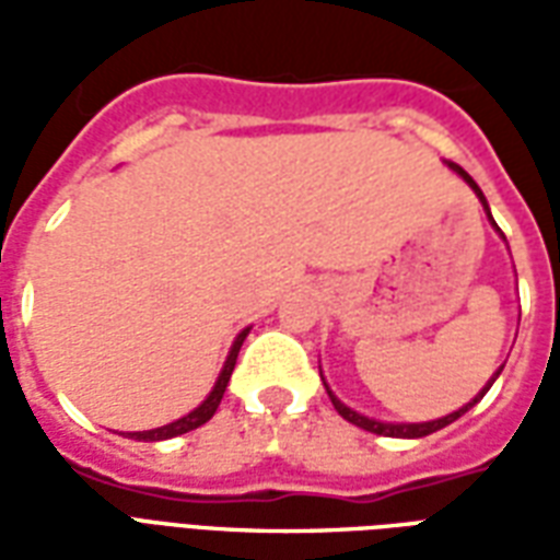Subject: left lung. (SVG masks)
Returning <instances> with one entry per match:
<instances>
[{"instance_id": "1", "label": "left lung", "mask_w": 560, "mask_h": 560, "mask_svg": "<svg viewBox=\"0 0 560 560\" xmlns=\"http://www.w3.org/2000/svg\"><path fill=\"white\" fill-rule=\"evenodd\" d=\"M450 167H453V171L458 173V176H462V179H465V183L470 185V188H474V195L480 197V203H482V209H486V212H489V203H486V197H482V191H480V185L474 183V179H470L468 173L462 171V167H458V164H453V161H450ZM489 219H492V212H489ZM492 224H494V219H492ZM501 369H504V365H501ZM501 369H498V372H494V377L501 375ZM494 377L492 381H489V387H492L494 384ZM486 387V389H489ZM486 389H482L480 396H477V399L470 401V405H465V408H458L456 413H446V417H441V420H432V422H401V425H396V422H377V420H369V417H363V413H357V411H351V408H348V405H341L339 399H336V396H332V393H329V399H332V405H336V411L341 413V417H345V420L348 422H353V425H360V429H365V432H375V434H387V438H422V434H432V432H438V429H444V425H450V422L453 420H458V417H462V413L468 411V408H474V405H477V401L482 399V396H486Z\"/></svg>"}]
</instances>
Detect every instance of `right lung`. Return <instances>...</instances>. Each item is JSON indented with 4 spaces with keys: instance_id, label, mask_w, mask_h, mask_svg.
Segmentation results:
<instances>
[{
    "instance_id": "obj_1",
    "label": "right lung",
    "mask_w": 560,
    "mask_h": 560,
    "mask_svg": "<svg viewBox=\"0 0 560 560\" xmlns=\"http://www.w3.org/2000/svg\"><path fill=\"white\" fill-rule=\"evenodd\" d=\"M245 336H248V329H243V332L236 336V341H233V348H231V357H228V363H224V369H221L215 387H212V393H209L207 401H203L200 408H195L191 413H185L183 420L171 422V425H161V429H152V432H135V434H128V438H140V441H167V438L191 432V429H197V425H203L207 420H212V413L219 411L221 396H224V389H228V381H231L233 375V365H236V353H240V348H243Z\"/></svg>"
}]
</instances>
